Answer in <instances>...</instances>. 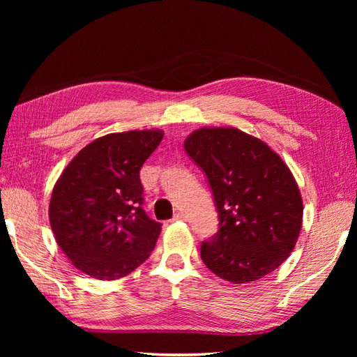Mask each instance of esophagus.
I'll return each instance as SVG.
<instances>
[{
  "mask_svg": "<svg viewBox=\"0 0 357 357\" xmlns=\"http://www.w3.org/2000/svg\"><path fill=\"white\" fill-rule=\"evenodd\" d=\"M184 218H185V216H184V213H181V211H178V213L173 216L172 221H184Z\"/></svg>",
  "mask_w": 357,
  "mask_h": 357,
  "instance_id": "1",
  "label": "esophagus"
}]
</instances>
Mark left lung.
I'll list each match as a JSON object with an SVG mask.
<instances>
[{"label": "left lung", "mask_w": 357, "mask_h": 357, "mask_svg": "<svg viewBox=\"0 0 357 357\" xmlns=\"http://www.w3.org/2000/svg\"><path fill=\"white\" fill-rule=\"evenodd\" d=\"M184 149L206 173L219 230L201 257L216 276L247 284L275 271L298 242L304 204L293 173L259 138L234 127H201Z\"/></svg>", "instance_id": "left-lung-1"}]
</instances>
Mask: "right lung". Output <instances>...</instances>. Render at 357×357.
Returning a JSON list of instances; mask_svg holds the SVG:
<instances>
[{"label":"right lung","mask_w":357,"mask_h":357,"mask_svg":"<svg viewBox=\"0 0 357 357\" xmlns=\"http://www.w3.org/2000/svg\"><path fill=\"white\" fill-rule=\"evenodd\" d=\"M162 130L109 133L79 150L53 187L49 221L58 247L84 275L127 276L150 256L161 224L142 210L139 170Z\"/></svg>","instance_id":"1"}]
</instances>
